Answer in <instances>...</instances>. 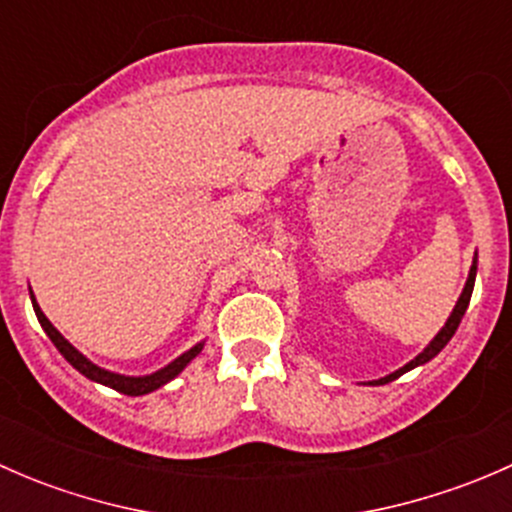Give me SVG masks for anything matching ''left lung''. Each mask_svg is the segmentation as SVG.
Wrapping results in <instances>:
<instances>
[{"label":"left lung","instance_id":"left-lung-1","mask_svg":"<svg viewBox=\"0 0 512 512\" xmlns=\"http://www.w3.org/2000/svg\"><path fill=\"white\" fill-rule=\"evenodd\" d=\"M476 270H478V255L473 257V265H471V272H468V280H466V287H463V292H461V297H458V302H456V307H453V312H451V317H448V322L443 324V329L441 332L436 334V337H433V342L428 344L426 349H423L421 354L416 356V359H411L409 364L406 366H401L399 371H394V374H389V376H384V379H376V381H369L371 386H381V384H389V381H394V379H399L401 374H406V371H411V369H416V366H421V364H426V361H431L433 356H436L438 352H441L443 347H446L448 342H451V337L453 334H456V329H458V324H461V319H463V314H466V309H468V302H471V294H473V285H476Z\"/></svg>","mask_w":512,"mask_h":512}]
</instances>
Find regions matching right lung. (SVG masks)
<instances>
[{
	"label": "right lung",
	"instance_id": "right-lung-1",
	"mask_svg": "<svg viewBox=\"0 0 512 512\" xmlns=\"http://www.w3.org/2000/svg\"><path fill=\"white\" fill-rule=\"evenodd\" d=\"M29 294H32V289H29ZM32 304H34L36 319H39V324H41V327H44V332L49 334V339H51V342H54V347L59 349L61 356H64V359L69 361V364L74 366L76 371H81V374H84L86 379L96 381V384L108 386V389L121 391V394H126V396H143V394H151V391L160 389V386L168 384L170 379H175V376H178L180 371H183L185 366H188L190 361L195 359V356L203 352V344H205V342H200V344H195L193 349H188V352H185V354H180L175 361H170L168 366H163V369H158L156 374H148V376H123V374H113V371L101 369V366H96L94 361L86 359V356L81 354L79 349L71 347V344L66 342L64 337H61L59 329H56L54 324H51L49 319H46V314L41 312V307H39V304H36L34 294H32Z\"/></svg>",
	"mask_w": 512,
	"mask_h": 512
}]
</instances>
